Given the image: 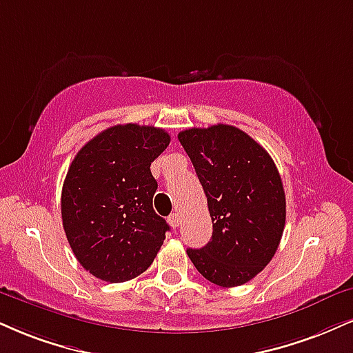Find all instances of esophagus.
<instances>
[{
  "label": "esophagus",
  "instance_id": "esophagus-1",
  "mask_svg": "<svg viewBox=\"0 0 353 353\" xmlns=\"http://www.w3.org/2000/svg\"><path fill=\"white\" fill-rule=\"evenodd\" d=\"M168 222L171 223V227H172V228L179 227V222H181V217H179V214H171V215H169Z\"/></svg>",
  "mask_w": 353,
  "mask_h": 353
}]
</instances>
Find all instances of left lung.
I'll use <instances>...</instances> for the list:
<instances>
[{"label": "left lung", "mask_w": 353, "mask_h": 353, "mask_svg": "<svg viewBox=\"0 0 353 353\" xmlns=\"http://www.w3.org/2000/svg\"><path fill=\"white\" fill-rule=\"evenodd\" d=\"M207 197L212 239L188 250L203 278L222 288L248 283L274 256L286 222L281 176L252 136L230 125L181 131Z\"/></svg>", "instance_id": "8db88e82"}]
</instances>
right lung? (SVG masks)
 <instances>
[{
    "label": "right lung",
    "mask_w": 353,
    "mask_h": 353,
    "mask_svg": "<svg viewBox=\"0 0 353 353\" xmlns=\"http://www.w3.org/2000/svg\"><path fill=\"white\" fill-rule=\"evenodd\" d=\"M171 136L154 126L114 125L72 161L62 188L67 240L80 265L107 283L130 281L154 261L169 225L152 209L151 163Z\"/></svg>",
    "instance_id": "add662e5"
}]
</instances>
